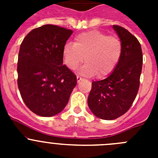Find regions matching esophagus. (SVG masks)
Here are the masks:
<instances>
[{
    "instance_id": "obj_1",
    "label": "esophagus",
    "mask_w": 158,
    "mask_h": 158,
    "mask_svg": "<svg viewBox=\"0 0 158 158\" xmlns=\"http://www.w3.org/2000/svg\"><path fill=\"white\" fill-rule=\"evenodd\" d=\"M81 80H82V78L80 76H77V82H80Z\"/></svg>"
}]
</instances>
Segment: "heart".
<instances>
[{"mask_svg":"<svg viewBox=\"0 0 158 158\" xmlns=\"http://www.w3.org/2000/svg\"><path fill=\"white\" fill-rule=\"evenodd\" d=\"M122 45L115 36H107L97 30L77 35L74 43H67L62 48L64 62L70 69H76L85 61L87 63L81 69V74L100 77L109 75L120 58Z\"/></svg>","mask_w":158,"mask_h":158,"instance_id":"1","label":"heart"}]
</instances>
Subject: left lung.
I'll return each mask as SVG.
<instances>
[{
    "mask_svg": "<svg viewBox=\"0 0 158 158\" xmlns=\"http://www.w3.org/2000/svg\"><path fill=\"white\" fill-rule=\"evenodd\" d=\"M122 45L121 56L109 76L93 81L88 105L96 117L112 120L129 110L139 91L142 52L139 40L127 29L113 25Z\"/></svg>",
    "mask_w": 158,
    "mask_h": 158,
    "instance_id": "left-lung-1",
    "label": "left lung"
}]
</instances>
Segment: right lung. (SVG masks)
I'll use <instances>...</instances> for the list:
<instances>
[{"label": "right lung", "instance_id": "add662e5", "mask_svg": "<svg viewBox=\"0 0 158 158\" xmlns=\"http://www.w3.org/2000/svg\"><path fill=\"white\" fill-rule=\"evenodd\" d=\"M73 31L46 24L23 39L18 56V88L36 115L51 117L65 108L77 77L63 65L62 48Z\"/></svg>", "mask_w": 158, "mask_h": 158}]
</instances>
